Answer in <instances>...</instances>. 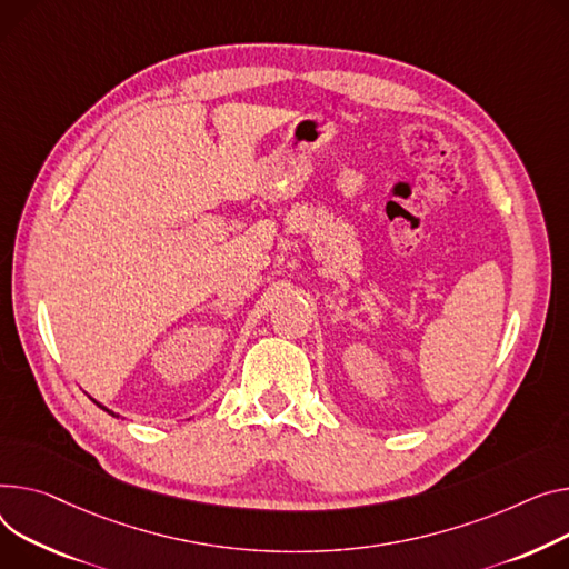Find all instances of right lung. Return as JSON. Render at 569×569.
Here are the masks:
<instances>
[{"label":"right lung","mask_w":569,"mask_h":569,"mask_svg":"<svg viewBox=\"0 0 569 569\" xmlns=\"http://www.w3.org/2000/svg\"><path fill=\"white\" fill-rule=\"evenodd\" d=\"M93 402H96V400H93ZM96 405H98V407H102V405H100V402H96ZM102 409H104V411H109V409H107V407H102ZM109 413H111V416H113V411H109Z\"/></svg>","instance_id":"1"}]
</instances>
